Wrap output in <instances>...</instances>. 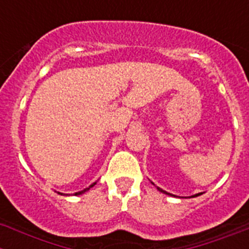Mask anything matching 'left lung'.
Here are the masks:
<instances>
[{
	"label": "left lung",
	"mask_w": 249,
	"mask_h": 249,
	"mask_svg": "<svg viewBox=\"0 0 249 249\" xmlns=\"http://www.w3.org/2000/svg\"><path fill=\"white\" fill-rule=\"evenodd\" d=\"M157 188H158V190H160V192H163V193H164V194H168V196H173V194H170V193H166L165 190L160 189V188H159V187H157ZM200 196V193H199V194H196V196Z\"/></svg>",
	"instance_id": "1"
}]
</instances>
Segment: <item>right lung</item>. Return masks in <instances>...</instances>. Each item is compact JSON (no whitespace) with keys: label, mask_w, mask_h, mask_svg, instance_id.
Wrapping results in <instances>:
<instances>
[{"label":"right lung","mask_w":249,"mask_h":249,"mask_svg":"<svg viewBox=\"0 0 249 249\" xmlns=\"http://www.w3.org/2000/svg\"><path fill=\"white\" fill-rule=\"evenodd\" d=\"M92 185H94V184H92ZM92 185H90V187H89V188H91V187H92ZM89 188H86V189L81 190V192H77V193H75V196H80V194H83V193H84V192H86V190H88V189H89Z\"/></svg>","instance_id":"obj_1"}]
</instances>
